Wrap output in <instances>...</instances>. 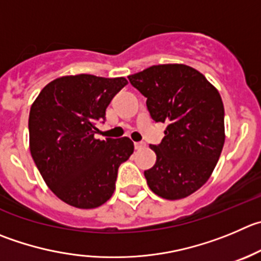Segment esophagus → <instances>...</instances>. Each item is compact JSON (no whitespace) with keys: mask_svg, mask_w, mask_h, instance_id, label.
Here are the masks:
<instances>
[{"mask_svg":"<svg viewBox=\"0 0 261 261\" xmlns=\"http://www.w3.org/2000/svg\"><path fill=\"white\" fill-rule=\"evenodd\" d=\"M146 147L145 142H135V148L136 150H142V148Z\"/></svg>","mask_w":261,"mask_h":261,"instance_id":"1","label":"esophagus"}]
</instances>
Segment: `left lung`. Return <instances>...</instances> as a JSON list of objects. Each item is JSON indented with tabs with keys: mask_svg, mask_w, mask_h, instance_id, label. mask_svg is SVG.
I'll return each mask as SVG.
<instances>
[{
	"mask_svg": "<svg viewBox=\"0 0 261 261\" xmlns=\"http://www.w3.org/2000/svg\"><path fill=\"white\" fill-rule=\"evenodd\" d=\"M147 98L150 115L168 123L165 137L151 145L156 163L145 170L153 193L179 200L212 175L224 145V106L218 89L200 71L183 64L153 65L128 76Z\"/></svg>",
	"mask_w": 261,
	"mask_h": 261,
	"instance_id": "1",
	"label": "left lung"
}]
</instances>
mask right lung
I'll return each mask as SVG.
<instances>
[{"label": "right lung", "mask_w": 261, "mask_h": 261, "mask_svg": "<svg viewBox=\"0 0 261 261\" xmlns=\"http://www.w3.org/2000/svg\"><path fill=\"white\" fill-rule=\"evenodd\" d=\"M125 78L91 74L49 82L29 113L31 153L49 190L79 209H95L115 191L118 169L133 153L128 137L96 140L97 121Z\"/></svg>", "instance_id": "add662e5"}]
</instances>
